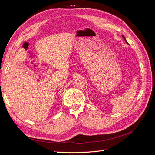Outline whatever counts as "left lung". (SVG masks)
<instances>
[{"mask_svg": "<svg viewBox=\"0 0 155 155\" xmlns=\"http://www.w3.org/2000/svg\"><path fill=\"white\" fill-rule=\"evenodd\" d=\"M122 37H123V38H124V39L125 40V41L126 42V43H127V44H128V45H129V43H127V40H126V39H125V37H124V35H122Z\"/></svg>", "mask_w": 155, "mask_h": 155, "instance_id": "1", "label": "left lung"}]
</instances>
